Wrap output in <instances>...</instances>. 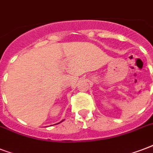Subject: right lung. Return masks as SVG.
Wrapping results in <instances>:
<instances>
[{
    "label": "right lung",
    "instance_id": "add662e5",
    "mask_svg": "<svg viewBox=\"0 0 153 153\" xmlns=\"http://www.w3.org/2000/svg\"><path fill=\"white\" fill-rule=\"evenodd\" d=\"M62 121H63V120H62ZM62 121H60V122H62ZM58 124H59V123H58Z\"/></svg>",
    "mask_w": 153,
    "mask_h": 153
}]
</instances>
